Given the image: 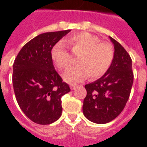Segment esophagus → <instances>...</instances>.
<instances>
[{
  "label": "esophagus",
  "instance_id": "1",
  "mask_svg": "<svg viewBox=\"0 0 147 147\" xmlns=\"http://www.w3.org/2000/svg\"><path fill=\"white\" fill-rule=\"evenodd\" d=\"M76 87H77L76 84H71V85L70 86L71 90H75L76 88Z\"/></svg>",
  "mask_w": 147,
  "mask_h": 147
}]
</instances>
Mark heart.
Returning a JSON list of instances; mask_svg holds the SVG:
<instances>
[{
  "label": "heart",
  "instance_id": "obj_1",
  "mask_svg": "<svg viewBox=\"0 0 147 147\" xmlns=\"http://www.w3.org/2000/svg\"><path fill=\"white\" fill-rule=\"evenodd\" d=\"M98 37L88 32L74 34L67 38V42L76 53L78 65L69 68L64 74L67 83L80 82L89 76L98 79L110 68L114 59V49L109 42H100ZM51 58L55 65L61 70L70 65V57L62 42L55 44L51 50Z\"/></svg>",
  "mask_w": 147,
  "mask_h": 147
}]
</instances>
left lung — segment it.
I'll return each mask as SVG.
<instances>
[{
	"label": "left lung",
	"mask_w": 147,
	"mask_h": 147,
	"mask_svg": "<svg viewBox=\"0 0 147 147\" xmlns=\"http://www.w3.org/2000/svg\"><path fill=\"white\" fill-rule=\"evenodd\" d=\"M114 59L110 68L100 79L85 85L84 116L96 123H106L120 114L129 98L133 84L132 62L128 53L115 39Z\"/></svg>",
	"instance_id": "1"
}]
</instances>
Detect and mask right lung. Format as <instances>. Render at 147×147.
Here are the masks:
<instances>
[{
    "mask_svg": "<svg viewBox=\"0 0 147 147\" xmlns=\"http://www.w3.org/2000/svg\"><path fill=\"white\" fill-rule=\"evenodd\" d=\"M70 31L41 34L26 43L15 59L12 83L16 98L34 123L50 124L61 116V98L71 90L55 70L51 50Z\"/></svg>",
    "mask_w": 147,
    "mask_h": 147,
    "instance_id": "1",
    "label": "right lung"
}]
</instances>
